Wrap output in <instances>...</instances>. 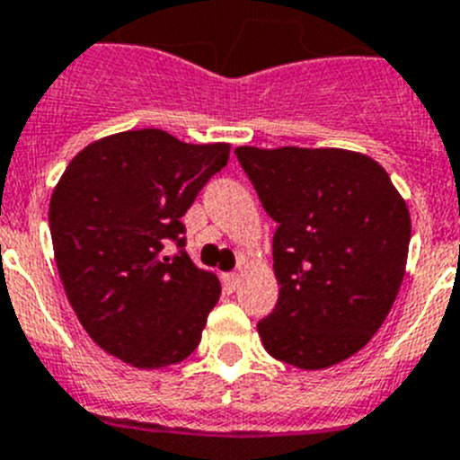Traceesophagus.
Returning a JSON list of instances; mask_svg holds the SVG:
<instances>
[{
	"mask_svg": "<svg viewBox=\"0 0 460 460\" xmlns=\"http://www.w3.org/2000/svg\"><path fill=\"white\" fill-rule=\"evenodd\" d=\"M238 282H241V278L235 273H225L222 275V287H225L226 294H234L235 289H238Z\"/></svg>",
	"mask_w": 460,
	"mask_h": 460,
	"instance_id": "esophagus-1",
	"label": "esophagus"
}]
</instances>
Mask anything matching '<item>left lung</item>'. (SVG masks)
Instances as JSON below:
<instances>
[{"label": "left lung", "instance_id": "left-lung-1", "mask_svg": "<svg viewBox=\"0 0 460 460\" xmlns=\"http://www.w3.org/2000/svg\"><path fill=\"white\" fill-rule=\"evenodd\" d=\"M278 222V305L257 324L270 357L303 370L345 361L385 324L405 275L410 210L368 155L341 147H235Z\"/></svg>", "mask_w": 460, "mask_h": 460}]
</instances>
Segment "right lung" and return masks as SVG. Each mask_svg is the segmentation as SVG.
I'll return each instance as SVG.
<instances>
[{
    "label": "right lung",
    "instance_id": "1",
    "mask_svg": "<svg viewBox=\"0 0 460 460\" xmlns=\"http://www.w3.org/2000/svg\"><path fill=\"white\" fill-rule=\"evenodd\" d=\"M229 150L122 131L83 147L55 185L48 222L66 298L92 341L134 368L181 363L201 342L222 289L185 252L181 217Z\"/></svg>",
    "mask_w": 460,
    "mask_h": 460
}]
</instances>
